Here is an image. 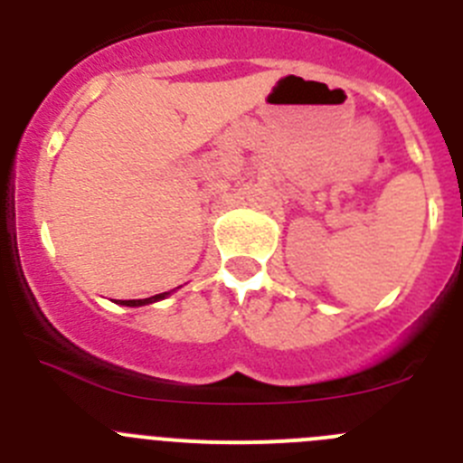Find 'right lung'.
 Returning a JSON list of instances; mask_svg holds the SVG:
<instances>
[{"instance_id": "obj_1", "label": "right lung", "mask_w": 463, "mask_h": 463, "mask_svg": "<svg viewBox=\"0 0 463 463\" xmlns=\"http://www.w3.org/2000/svg\"><path fill=\"white\" fill-rule=\"evenodd\" d=\"M168 292H162V295H155V297H148V299H128V301H120L123 306H146V304H153V301H159L164 299Z\"/></svg>"}]
</instances>
